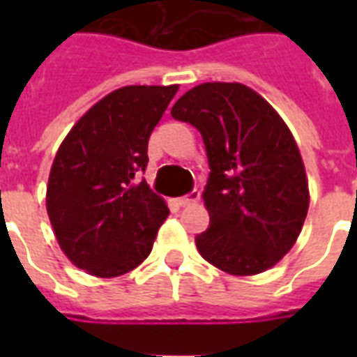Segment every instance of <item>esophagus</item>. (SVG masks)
Segmentation results:
<instances>
[{"mask_svg": "<svg viewBox=\"0 0 357 357\" xmlns=\"http://www.w3.org/2000/svg\"><path fill=\"white\" fill-rule=\"evenodd\" d=\"M200 190H192L189 196H181V198H178V204L181 207H189L192 206V204H196V202H200Z\"/></svg>", "mask_w": 357, "mask_h": 357, "instance_id": "1", "label": "esophagus"}]
</instances>
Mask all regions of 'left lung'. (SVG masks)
<instances>
[{"label": "left lung", "instance_id": "obj_1", "mask_svg": "<svg viewBox=\"0 0 357 357\" xmlns=\"http://www.w3.org/2000/svg\"><path fill=\"white\" fill-rule=\"evenodd\" d=\"M172 116L202 133L209 159L204 204L209 228L196 237L206 261L234 276L268 271L293 248L310 189L291 129L243 83H202L174 103Z\"/></svg>", "mask_w": 357, "mask_h": 357}]
</instances>
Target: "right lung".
I'll return each mask as SVG.
<instances>
[{"instance_id":"add662e5","label":"right lung","mask_w":357,"mask_h":357,"mask_svg":"<svg viewBox=\"0 0 357 357\" xmlns=\"http://www.w3.org/2000/svg\"><path fill=\"white\" fill-rule=\"evenodd\" d=\"M179 85H129L94 103L59 146L46 209L64 255L98 278L133 271L150 255L168 207L137 181L148 139Z\"/></svg>"}]
</instances>
